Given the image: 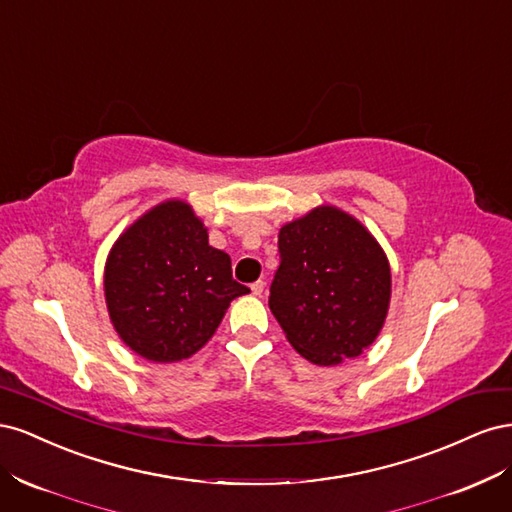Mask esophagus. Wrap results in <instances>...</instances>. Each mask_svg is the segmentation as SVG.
Segmentation results:
<instances>
[{"label":"esophagus","mask_w":512,"mask_h":512,"mask_svg":"<svg viewBox=\"0 0 512 512\" xmlns=\"http://www.w3.org/2000/svg\"><path fill=\"white\" fill-rule=\"evenodd\" d=\"M250 290H252L254 297H260V294L265 292V282H254V284L250 286Z\"/></svg>","instance_id":"obj_1"}]
</instances>
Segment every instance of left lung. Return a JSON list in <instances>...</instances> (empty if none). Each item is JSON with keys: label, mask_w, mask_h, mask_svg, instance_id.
<instances>
[{"label": "left lung", "mask_w": 512, "mask_h": 512, "mask_svg": "<svg viewBox=\"0 0 512 512\" xmlns=\"http://www.w3.org/2000/svg\"><path fill=\"white\" fill-rule=\"evenodd\" d=\"M269 307L290 346L314 365L356 359L380 335L391 303L389 258L376 237L333 205L280 228Z\"/></svg>", "instance_id": "left-lung-1"}]
</instances>
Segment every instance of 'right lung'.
<instances>
[{"label": "right lung", "mask_w": 512, "mask_h": 512, "mask_svg": "<svg viewBox=\"0 0 512 512\" xmlns=\"http://www.w3.org/2000/svg\"><path fill=\"white\" fill-rule=\"evenodd\" d=\"M230 256L179 198L151 207L113 243L104 267L106 309L121 342L153 363L188 359L213 337L232 299Z\"/></svg>", "instance_id": "right-lung-1"}]
</instances>
